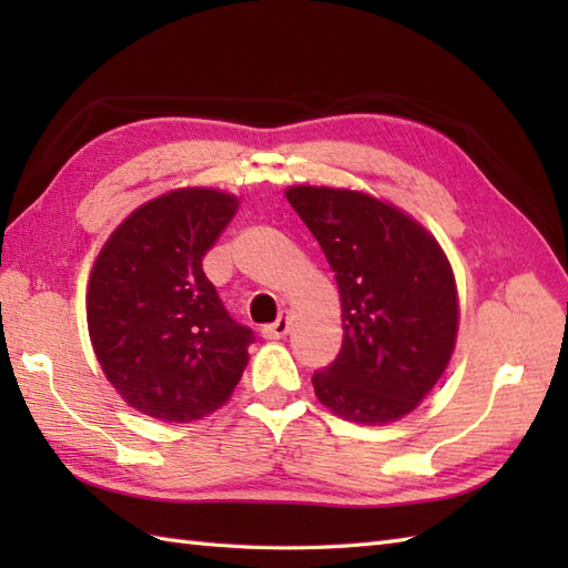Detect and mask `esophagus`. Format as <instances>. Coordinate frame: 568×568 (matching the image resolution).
Masks as SVG:
<instances>
[{
	"label": "esophagus",
	"mask_w": 568,
	"mask_h": 568,
	"mask_svg": "<svg viewBox=\"0 0 568 568\" xmlns=\"http://www.w3.org/2000/svg\"><path fill=\"white\" fill-rule=\"evenodd\" d=\"M287 332H291V317L287 315H281L273 324H268V327H263L265 339H283Z\"/></svg>",
	"instance_id": "esophagus-1"
}]
</instances>
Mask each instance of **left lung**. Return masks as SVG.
I'll list each match as a JSON object with an SVG mask.
<instances>
[{
	"label": "left lung",
	"mask_w": 568,
	"mask_h": 568,
	"mask_svg": "<svg viewBox=\"0 0 568 568\" xmlns=\"http://www.w3.org/2000/svg\"><path fill=\"white\" fill-rule=\"evenodd\" d=\"M287 202L320 241L342 300L344 342L312 376L317 400L356 425H390L425 400L458 334V293L439 241L364 190L291 185Z\"/></svg>",
	"instance_id": "8db88e82"
}]
</instances>
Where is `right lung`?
I'll use <instances>...</instances> for the list:
<instances>
[{"label":"right lung","instance_id":"right-lung-1","mask_svg":"<svg viewBox=\"0 0 568 568\" xmlns=\"http://www.w3.org/2000/svg\"><path fill=\"white\" fill-rule=\"evenodd\" d=\"M239 197L175 187L143 202L104 241L90 271L88 332L119 397L161 422H195L232 397L253 334L224 310L202 258Z\"/></svg>","mask_w":568,"mask_h":568}]
</instances>
